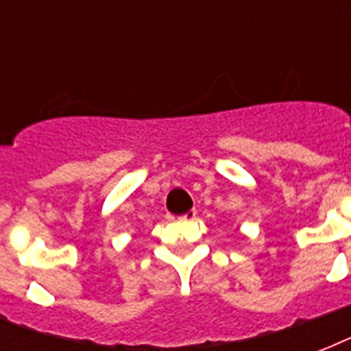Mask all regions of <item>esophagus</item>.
Instances as JSON below:
<instances>
[{
  "label": "esophagus",
  "instance_id": "obj_1",
  "mask_svg": "<svg viewBox=\"0 0 351 351\" xmlns=\"http://www.w3.org/2000/svg\"><path fill=\"white\" fill-rule=\"evenodd\" d=\"M197 219V211L195 209H191V211H187L186 215H182L180 220H184V222H187V220H195Z\"/></svg>",
  "mask_w": 351,
  "mask_h": 351
}]
</instances>
